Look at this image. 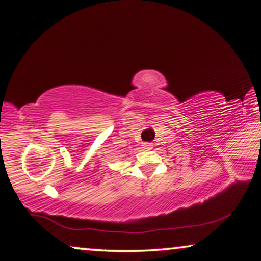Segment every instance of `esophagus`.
<instances>
[{
	"label": "esophagus",
	"instance_id": "esophagus-1",
	"mask_svg": "<svg viewBox=\"0 0 261 261\" xmlns=\"http://www.w3.org/2000/svg\"><path fill=\"white\" fill-rule=\"evenodd\" d=\"M142 148L150 149V148H152V143H149V142H143V143H142Z\"/></svg>",
	"mask_w": 261,
	"mask_h": 261
}]
</instances>
